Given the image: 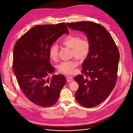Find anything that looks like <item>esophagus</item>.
Returning <instances> with one entry per match:
<instances>
[{"label": "esophagus", "instance_id": "esophagus-1", "mask_svg": "<svg viewBox=\"0 0 133 133\" xmlns=\"http://www.w3.org/2000/svg\"><path fill=\"white\" fill-rule=\"evenodd\" d=\"M66 79H67V82H71L73 81L72 78L70 76H67L66 77Z\"/></svg>", "mask_w": 133, "mask_h": 133}]
</instances>
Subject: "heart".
Wrapping results in <instances>:
<instances>
[{"label":"heart","instance_id":"1","mask_svg":"<svg viewBox=\"0 0 133 133\" xmlns=\"http://www.w3.org/2000/svg\"><path fill=\"white\" fill-rule=\"evenodd\" d=\"M62 44L71 48V55L80 60H84L88 56L91 45L89 39L87 37H81L78 35H68L65 36L61 41ZM59 48L57 44L54 43L50 46L48 54L50 58L56 61L58 57ZM78 65L77 59L61 62L57 66L58 71L60 73L71 74L74 72V68Z\"/></svg>","mask_w":133,"mask_h":133}]
</instances>
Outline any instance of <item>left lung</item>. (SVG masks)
<instances>
[{"mask_svg":"<svg viewBox=\"0 0 133 133\" xmlns=\"http://www.w3.org/2000/svg\"><path fill=\"white\" fill-rule=\"evenodd\" d=\"M74 30L84 32L89 39L90 52L82 64V74L74 78L79 85L75 98L86 108L103 102L114 88L117 78L119 52L107 30L89 21L67 23Z\"/></svg>","mask_w":133,"mask_h":133,"instance_id":"1","label":"left lung"}]
</instances>
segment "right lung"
Wrapping results in <instances>:
<instances>
[{
	"label": "right lung",
	"mask_w": 133,
	"mask_h": 133,
	"mask_svg": "<svg viewBox=\"0 0 133 133\" xmlns=\"http://www.w3.org/2000/svg\"><path fill=\"white\" fill-rule=\"evenodd\" d=\"M64 33L68 35L65 23L37 25L15 45L12 68L18 84L25 96L37 106L54 105L66 83L63 75L49 77L55 69L50 63L49 48Z\"/></svg>",
	"instance_id": "add662e5"
}]
</instances>
